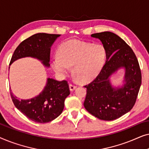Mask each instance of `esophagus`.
I'll use <instances>...</instances> for the list:
<instances>
[{
  "label": "esophagus",
  "instance_id": "1",
  "mask_svg": "<svg viewBox=\"0 0 149 149\" xmlns=\"http://www.w3.org/2000/svg\"><path fill=\"white\" fill-rule=\"evenodd\" d=\"M69 87H70V91H73V90H74V89L77 88V85H75L74 84H72V83H70V84L69 85Z\"/></svg>",
  "mask_w": 149,
  "mask_h": 149
}]
</instances>
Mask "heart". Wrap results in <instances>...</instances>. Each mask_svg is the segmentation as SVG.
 Masks as SVG:
<instances>
[{
    "mask_svg": "<svg viewBox=\"0 0 149 149\" xmlns=\"http://www.w3.org/2000/svg\"><path fill=\"white\" fill-rule=\"evenodd\" d=\"M107 58V51L101 44L69 40L60 45L58 56L52 60V68L61 75L68 74L73 66L74 76L81 82H88L101 72Z\"/></svg>",
    "mask_w": 149,
    "mask_h": 149,
    "instance_id": "1",
    "label": "heart"
}]
</instances>
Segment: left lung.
<instances>
[{
    "instance_id": "obj_1",
    "label": "left lung",
    "mask_w": 149,
    "mask_h": 149,
    "mask_svg": "<svg viewBox=\"0 0 149 149\" xmlns=\"http://www.w3.org/2000/svg\"><path fill=\"white\" fill-rule=\"evenodd\" d=\"M100 40L107 51V61L101 72L88 85L84 107L89 113L104 121H113L128 113L135 104L142 74L139 63L132 48L117 34L111 32L92 34ZM126 70L121 88H114L109 78L118 69Z\"/></svg>"
}]
</instances>
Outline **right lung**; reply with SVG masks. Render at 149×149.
<instances>
[{"label": "right lung", "mask_w": 149, "mask_h": 149, "mask_svg": "<svg viewBox=\"0 0 149 149\" xmlns=\"http://www.w3.org/2000/svg\"><path fill=\"white\" fill-rule=\"evenodd\" d=\"M60 36V34L38 33L30 36L16 48L10 64L19 58L32 57L49 67L51 47ZM10 91L15 107L28 119L40 123H48L58 117L64 109L65 99L70 94L66 81H58L50 78L47 79L46 86L41 93L33 98L19 100Z\"/></svg>", "instance_id": "right-lung-1"}]
</instances>
